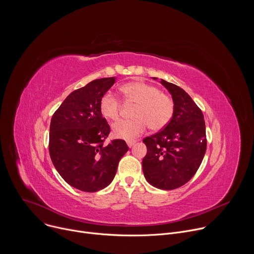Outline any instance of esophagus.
Segmentation results:
<instances>
[{"instance_id":"1","label":"esophagus","mask_w":254,"mask_h":254,"mask_svg":"<svg viewBox=\"0 0 254 254\" xmlns=\"http://www.w3.org/2000/svg\"><path fill=\"white\" fill-rule=\"evenodd\" d=\"M127 143L128 148H132V147L134 146V144H135V140H127Z\"/></svg>"}]
</instances>
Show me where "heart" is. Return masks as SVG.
Segmentation results:
<instances>
[{"instance_id":"1","label":"heart","mask_w":254,"mask_h":254,"mask_svg":"<svg viewBox=\"0 0 254 254\" xmlns=\"http://www.w3.org/2000/svg\"><path fill=\"white\" fill-rule=\"evenodd\" d=\"M121 91L127 102L135 104L129 121H121L113 126L116 137L132 139L140 135L148 126L152 130H161L167 127L174 114V102L171 97L152 84L133 81L124 84ZM101 115L111 121L120 118L122 104L112 92H106L100 99Z\"/></svg>"}]
</instances>
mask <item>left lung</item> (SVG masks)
I'll return each instance as SVG.
<instances>
[{
	"mask_svg": "<svg viewBox=\"0 0 254 254\" xmlns=\"http://www.w3.org/2000/svg\"><path fill=\"white\" fill-rule=\"evenodd\" d=\"M161 83L172 95L174 114L164 129L143 138L148 151L142 171L152 186L174 190L199 169L206 152V127L201 110L184 89L164 79Z\"/></svg>",
	"mask_w": 254,
	"mask_h": 254,
	"instance_id": "1",
	"label": "left lung"
}]
</instances>
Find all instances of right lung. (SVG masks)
Segmentation results:
<instances>
[{"mask_svg": "<svg viewBox=\"0 0 254 254\" xmlns=\"http://www.w3.org/2000/svg\"><path fill=\"white\" fill-rule=\"evenodd\" d=\"M115 82L116 77L100 78L74 90L51 119V161L66 183L83 192H97L110 185L120 160L128 151L123 139L103 144L111 127L99 103Z\"/></svg>", "mask_w": 254, "mask_h": 254, "instance_id": "right-lung-1", "label": "right lung"}]
</instances>
